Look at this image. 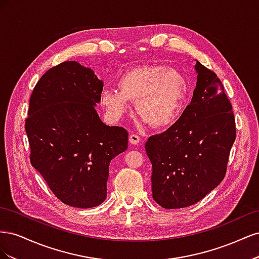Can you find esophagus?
<instances>
[{"label":"esophagus","mask_w":259,"mask_h":259,"mask_svg":"<svg viewBox=\"0 0 259 259\" xmlns=\"http://www.w3.org/2000/svg\"><path fill=\"white\" fill-rule=\"evenodd\" d=\"M140 143V137L136 134H132L130 136V144L132 145H138Z\"/></svg>","instance_id":"esophagus-1"}]
</instances>
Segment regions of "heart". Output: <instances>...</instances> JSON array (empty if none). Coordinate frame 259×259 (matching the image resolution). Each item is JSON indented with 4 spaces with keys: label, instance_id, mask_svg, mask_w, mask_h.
I'll use <instances>...</instances> for the list:
<instances>
[{
    "label": "heart",
    "instance_id": "b5f03b06",
    "mask_svg": "<svg viewBox=\"0 0 259 259\" xmlns=\"http://www.w3.org/2000/svg\"><path fill=\"white\" fill-rule=\"evenodd\" d=\"M117 90L101 93V105L113 121L126 114L135 100L139 122L154 128L171 126L182 114L189 93L186 75L164 65L144 66L124 73L117 81Z\"/></svg>",
    "mask_w": 259,
    "mask_h": 259
}]
</instances>
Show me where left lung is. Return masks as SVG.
Returning a JSON list of instances; mask_svg holds the SVG:
<instances>
[{"instance_id": "8db88e82", "label": "left lung", "mask_w": 259, "mask_h": 259, "mask_svg": "<svg viewBox=\"0 0 259 259\" xmlns=\"http://www.w3.org/2000/svg\"><path fill=\"white\" fill-rule=\"evenodd\" d=\"M195 61L190 105L167 131L146 143L152 198L168 209L195 204L222 183L236 139L232 107L221 80Z\"/></svg>"}]
</instances>
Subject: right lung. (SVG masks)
Segmentation results:
<instances>
[{"label": "right lung", "mask_w": 259, "mask_h": 259, "mask_svg": "<svg viewBox=\"0 0 259 259\" xmlns=\"http://www.w3.org/2000/svg\"><path fill=\"white\" fill-rule=\"evenodd\" d=\"M104 82L77 61L50 69L30 98L26 132L31 164L65 204L90 208L107 198L109 165L128 146V133L96 111Z\"/></svg>", "instance_id": "1"}]
</instances>
